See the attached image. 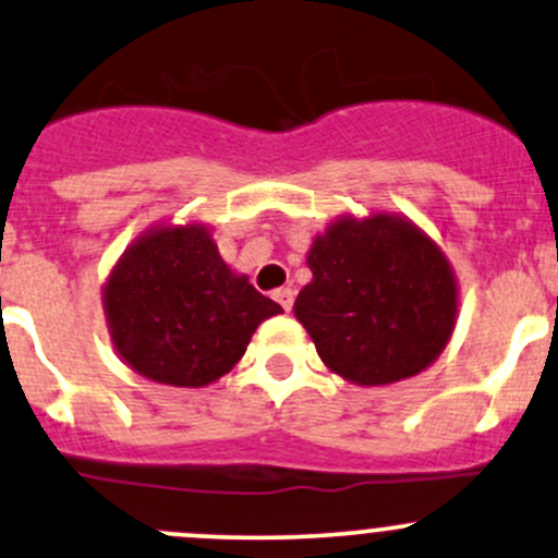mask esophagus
Masks as SVG:
<instances>
[{
	"mask_svg": "<svg viewBox=\"0 0 558 558\" xmlns=\"http://www.w3.org/2000/svg\"><path fill=\"white\" fill-rule=\"evenodd\" d=\"M272 299L275 302L280 304V307H283L286 312H291V307H293V291L291 289H278L272 293Z\"/></svg>",
	"mask_w": 558,
	"mask_h": 558,
	"instance_id": "1",
	"label": "esophagus"
}]
</instances>
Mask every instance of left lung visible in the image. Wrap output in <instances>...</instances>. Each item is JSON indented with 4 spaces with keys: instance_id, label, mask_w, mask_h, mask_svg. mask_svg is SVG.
<instances>
[{
    "instance_id": "1",
    "label": "left lung",
    "mask_w": 558,
    "mask_h": 558,
    "mask_svg": "<svg viewBox=\"0 0 558 558\" xmlns=\"http://www.w3.org/2000/svg\"><path fill=\"white\" fill-rule=\"evenodd\" d=\"M312 280L293 315L328 371L357 387L418 376L448 347L458 280L448 256L402 214H341L312 241Z\"/></svg>"
}]
</instances>
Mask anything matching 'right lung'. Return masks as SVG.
Returning a JSON list of instances; mask_svg holds the SVG:
<instances>
[{"instance_id": "right-lung-1", "label": "right lung", "mask_w": 558, "mask_h": 558, "mask_svg": "<svg viewBox=\"0 0 558 558\" xmlns=\"http://www.w3.org/2000/svg\"><path fill=\"white\" fill-rule=\"evenodd\" d=\"M102 310L134 373L190 389L235 368L254 330L283 312L232 272L201 222L145 230L110 269Z\"/></svg>"}]
</instances>
